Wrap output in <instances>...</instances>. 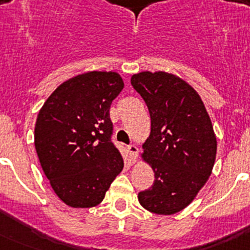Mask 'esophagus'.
<instances>
[{
  "mask_svg": "<svg viewBox=\"0 0 250 250\" xmlns=\"http://www.w3.org/2000/svg\"><path fill=\"white\" fill-rule=\"evenodd\" d=\"M127 150H129V154H130V158H131V160L135 163L136 159H138L139 147L136 146V145H129V146H127Z\"/></svg>",
  "mask_w": 250,
  "mask_h": 250,
  "instance_id": "34e87169",
  "label": "esophagus"
}]
</instances>
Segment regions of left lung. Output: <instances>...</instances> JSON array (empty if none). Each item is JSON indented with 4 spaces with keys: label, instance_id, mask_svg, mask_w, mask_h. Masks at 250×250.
Here are the masks:
<instances>
[{
    "label": "left lung",
    "instance_id": "left-lung-1",
    "mask_svg": "<svg viewBox=\"0 0 250 250\" xmlns=\"http://www.w3.org/2000/svg\"><path fill=\"white\" fill-rule=\"evenodd\" d=\"M131 85L150 112L141 158L155 175L151 188L139 193V203L171 215L190 204L210 176L216 155L211 120L199 94L175 75L143 71L132 75Z\"/></svg>",
    "mask_w": 250,
    "mask_h": 250
}]
</instances>
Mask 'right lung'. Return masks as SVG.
I'll list each match as a JSON object with an SVG mask.
<instances>
[{
    "label": "right lung",
    "mask_w": 250,
    "mask_h": 250,
    "mask_svg": "<svg viewBox=\"0 0 250 250\" xmlns=\"http://www.w3.org/2000/svg\"><path fill=\"white\" fill-rule=\"evenodd\" d=\"M123 89L118 72H85L61 83L37 115L35 149L40 164L68 207L100 204L123 170V158L111 143L109 112Z\"/></svg>",
    "instance_id": "obj_1"
}]
</instances>
